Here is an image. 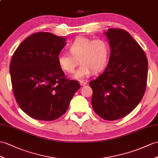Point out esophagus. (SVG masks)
Instances as JSON below:
<instances>
[{
	"label": "esophagus",
	"mask_w": 158,
	"mask_h": 158,
	"mask_svg": "<svg viewBox=\"0 0 158 158\" xmlns=\"http://www.w3.org/2000/svg\"><path fill=\"white\" fill-rule=\"evenodd\" d=\"M80 84H81V86H84V85H87V82L84 81H81Z\"/></svg>",
	"instance_id": "1"
}]
</instances>
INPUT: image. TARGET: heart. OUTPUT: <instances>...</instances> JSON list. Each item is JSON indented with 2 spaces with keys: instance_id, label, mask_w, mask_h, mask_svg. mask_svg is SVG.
<instances>
[{
  "instance_id": "heart-1",
  "label": "heart",
  "mask_w": 158,
  "mask_h": 158,
  "mask_svg": "<svg viewBox=\"0 0 158 158\" xmlns=\"http://www.w3.org/2000/svg\"><path fill=\"white\" fill-rule=\"evenodd\" d=\"M69 54L58 55V64L62 71L72 73L80 61L81 66L73 78L82 80L89 77L93 71L100 72L107 65L110 57V46L106 40L77 38L68 48Z\"/></svg>"
}]
</instances>
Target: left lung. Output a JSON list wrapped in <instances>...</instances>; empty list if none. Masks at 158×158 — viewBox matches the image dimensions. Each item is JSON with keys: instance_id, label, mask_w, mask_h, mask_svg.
Returning <instances> with one entry per match:
<instances>
[{"instance_id": "1", "label": "left lung", "mask_w": 158, "mask_h": 158, "mask_svg": "<svg viewBox=\"0 0 158 158\" xmlns=\"http://www.w3.org/2000/svg\"><path fill=\"white\" fill-rule=\"evenodd\" d=\"M110 46L107 67L89 82L94 111L106 120L129 114L144 96L148 62L145 52L129 32L108 29L104 33Z\"/></svg>"}]
</instances>
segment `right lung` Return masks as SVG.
Masks as SVG:
<instances>
[{
	"instance_id": "1",
	"label": "right lung",
	"mask_w": 158,
	"mask_h": 158,
	"mask_svg": "<svg viewBox=\"0 0 158 158\" xmlns=\"http://www.w3.org/2000/svg\"><path fill=\"white\" fill-rule=\"evenodd\" d=\"M66 39L49 32L29 35L15 51L10 64V79L18 105L31 118L57 119L66 112L77 81L67 79L57 58Z\"/></svg>"
}]
</instances>
